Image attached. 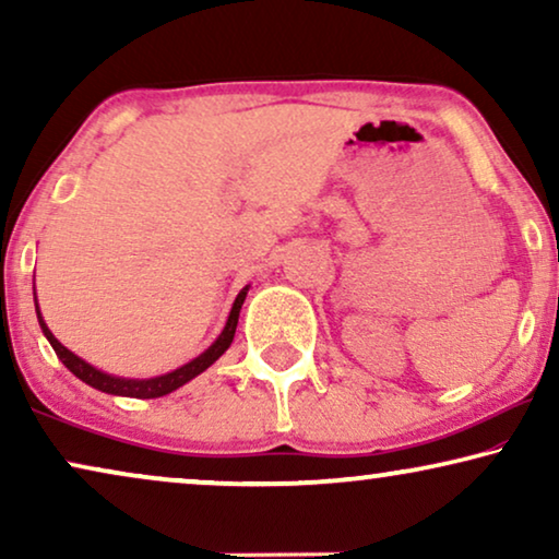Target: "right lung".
Listing matches in <instances>:
<instances>
[{"instance_id": "add662e5", "label": "right lung", "mask_w": 559, "mask_h": 559, "mask_svg": "<svg viewBox=\"0 0 559 559\" xmlns=\"http://www.w3.org/2000/svg\"><path fill=\"white\" fill-rule=\"evenodd\" d=\"M247 293H249V285L243 287L239 295H236L234 308H231V312H228L226 328L221 331L218 338L203 350L201 356L193 358V361L186 364V366H180V369H175L170 373H163V377H152V379H121V377H111V373H104V371L94 369V366L75 356L73 350H68L63 343H60L56 335L50 333V328L45 325V320L40 316V308H37V305H35V310H37V323H40L45 338L50 341L52 350H56L66 369L75 373V377H79L81 381H86L88 386H94V389H98V392H106V394L134 396V400H155V396H165V394L175 392L178 386L188 384L190 379H195L198 373H203L213 361H218V358L226 354V348L231 346V341H234L236 323H239V312H241L243 300H247Z\"/></svg>"}]
</instances>
